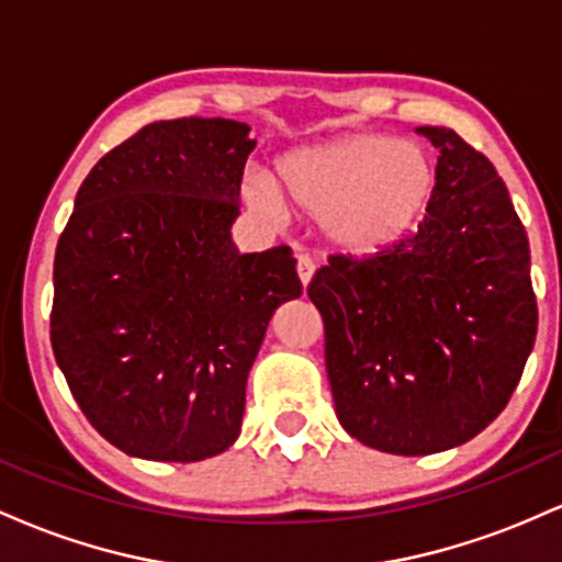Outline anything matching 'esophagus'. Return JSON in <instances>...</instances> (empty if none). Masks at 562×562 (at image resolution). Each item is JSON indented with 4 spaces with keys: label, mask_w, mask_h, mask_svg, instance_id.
<instances>
[{
    "label": "esophagus",
    "mask_w": 562,
    "mask_h": 562,
    "mask_svg": "<svg viewBox=\"0 0 562 562\" xmlns=\"http://www.w3.org/2000/svg\"><path fill=\"white\" fill-rule=\"evenodd\" d=\"M299 277H301V285L306 288L308 282H312V277H314V269H317V263H314V259L308 254H299Z\"/></svg>",
    "instance_id": "1"
}]
</instances>
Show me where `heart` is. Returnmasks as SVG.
Masks as SVG:
<instances>
[{
  "label": "heart",
  "mask_w": 562,
  "mask_h": 562,
  "mask_svg": "<svg viewBox=\"0 0 562 562\" xmlns=\"http://www.w3.org/2000/svg\"><path fill=\"white\" fill-rule=\"evenodd\" d=\"M277 190L295 209L325 218L327 235L346 254L372 256L402 240L423 214L434 166L415 142L357 134L290 153L277 164ZM243 195L269 222L285 214L274 187L259 177L245 182Z\"/></svg>",
  "instance_id": "b5f03b06"
}]
</instances>
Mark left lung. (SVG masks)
Here are the masks:
<instances>
[{
  "mask_svg": "<svg viewBox=\"0 0 562 562\" xmlns=\"http://www.w3.org/2000/svg\"><path fill=\"white\" fill-rule=\"evenodd\" d=\"M417 134L438 147L417 229L370 259L330 256L306 288L340 425L404 457L460 447L496 420L539 322L526 229L492 160L451 128Z\"/></svg>",
  "mask_w": 562,
  "mask_h": 562,
  "instance_id": "8db88e82",
  "label": "left lung"
}]
</instances>
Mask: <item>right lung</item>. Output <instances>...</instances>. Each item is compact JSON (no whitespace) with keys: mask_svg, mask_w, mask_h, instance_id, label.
<instances>
[{"mask_svg":"<svg viewBox=\"0 0 562 562\" xmlns=\"http://www.w3.org/2000/svg\"><path fill=\"white\" fill-rule=\"evenodd\" d=\"M248 132L229 119L139 128L97 160L57 243V367L97 434L132 457L229 449L269 319L301 295L288 245L232 243Z\"/></svg>","mask_w":562,"mask_h":562,"instance_id":"add662e5","label":"right lung"}]
</instances>
